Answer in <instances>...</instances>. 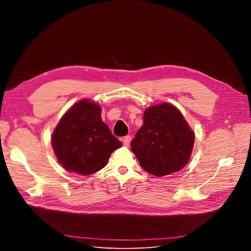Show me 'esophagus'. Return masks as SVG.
I'll use <instances>...</instances> for the list:
<instances>
[{"mask_svg": "<svg viewBox=\"0 0 251 251\" xmlns=\"http://www.w3.org/2000/svg\"><path fill=\"white\" fill-rule=\"evenodd\" d=\"M130 142H131V136H125V137L123 138V143H124V146H126V147H128V144H130Z\"/></svg>", "mask_w": 251, "mask_h": 251, "instance_id": "esophagus-1", "label": "esophagus"}]
</instances>
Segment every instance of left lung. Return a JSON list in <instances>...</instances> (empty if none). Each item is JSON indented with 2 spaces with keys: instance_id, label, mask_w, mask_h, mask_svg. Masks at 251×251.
<instances>
[{
  "instance_id": "left-lung-1",
  "label": "left lung",
  "mask_w": 251,
  "mask_h": 251,
  "mask_svg": "<svg viewBox=\"0 0 251 251\" xmlns=\"http://www.w3.org/2000/svg\"><path fill=\"white\" fill-rule=\"evenodd\" d=\"M195 135L178 109L170 103L151 107L131 142L141 168L162 177L183 169L191 157Z\"/></svg>"
}]
</instances>
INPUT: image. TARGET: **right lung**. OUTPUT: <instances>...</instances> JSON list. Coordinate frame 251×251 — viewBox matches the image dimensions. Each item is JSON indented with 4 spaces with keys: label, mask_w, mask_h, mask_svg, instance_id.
Returning a JSON list of instances; mask_svg holds the SVG:
<instances>
[{
    "label": "right lung",
    "mask_w": 251,
    "mask_h": 251,
    "mask_svg": "<svg viewBox=\"0 0 251 251\" xmlns=\"http://www.w3.org/2000/svg\"><path fill=\"white\" fill-rule=\"evenodd\" d=\"M100 105L89 100L75 103L60 119L52 136L59 163L83 176L104 168L110 155L121 147L101 120Z\"/></svg>",
    "instance_id": "obj_1"
}]
</instances>
